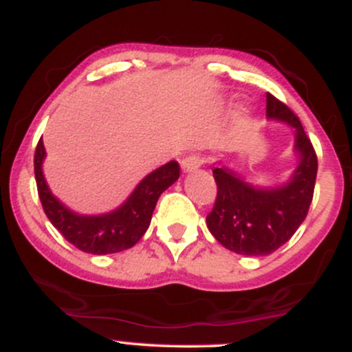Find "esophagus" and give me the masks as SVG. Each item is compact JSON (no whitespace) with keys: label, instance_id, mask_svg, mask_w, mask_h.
Instances as JSON below:
<instances>
[{"label":"esophagus","instance_id":"obj_1","mask_svg":"<svg viewBox=\"0 0 352 352\" xmlns=\"http://www.w3.org/2000/svg\"><path fill=\"white\" fill-rule=\"evenodd\" d=\"M205 162V157L200 155V153H192V155H187L184 160H182V170L185 173L193 172L197 168L201 167Z\"/></svg>","mask_w":352,"mask_h":352}]
</instances>
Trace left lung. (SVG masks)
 <instances>
[{
	"instance_id": "obj_1",
	"label": "left lung",
	"mask_w": 352,
	"mask_h": 352,
	"mask_svg": "<svg viewBox=\"0 0 352 352\" xmlns=\"http://www.w3.org/2000/svg\"><path fill=\"white\" fill-rule=\"evenodd\" d=\"M266 117L292 125L298 165L292 179L278 187H254L235 170L215 165L217 200L207 227L230 252L265 256L285 245L305 221L313 200L318 157L294 112L266 92Z\"/></svg>"
}]
</instances>
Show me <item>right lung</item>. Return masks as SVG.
Returning a JSON list of instances; mask_svg holds the SVG:
<instances>
[{
	"mask_svg": "<svg viewBox=\"0 0 352 352\" xmlns=\"http://www.w3.org/2000/svg\"><path fill=\"white\" fill-rule=\"evenodd\" d=\"M44 157L46 151L43 140H39L34 152V177L44 213L71 245L92 254L132 248L147 232L159 197L180 177L179 164L170 160L140 180L119 208L102 215H79L51 193L43 173Z\"/></svg>",
	"mask_w": 352,
	"mask_h": 352,
	"instance_id": "right-lung-1",
	"label": "right lung"
}]
</instances>
